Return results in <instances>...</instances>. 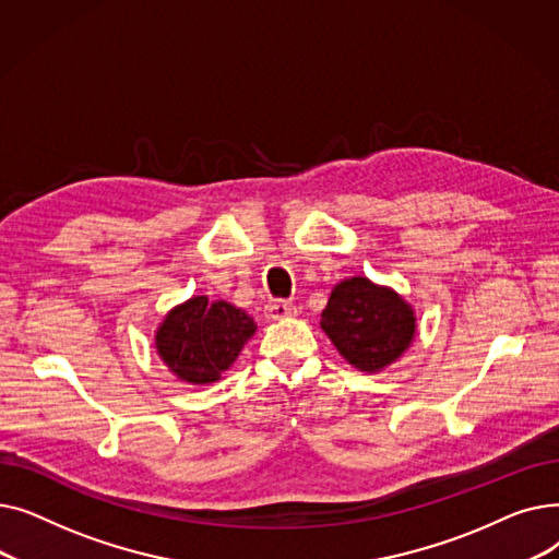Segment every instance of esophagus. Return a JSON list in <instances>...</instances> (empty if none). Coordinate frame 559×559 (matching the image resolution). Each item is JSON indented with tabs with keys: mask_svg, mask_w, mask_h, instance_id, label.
Returning <instances> with one entry per match:
<instances>
[{
	"mask_svg": "<svg viewBox=\"0 0 559 559\" xmlns=\"http://www.w3.org/2000/svg\"><path fill=\"white\" fill-rule=\"evenodd\" d=\"M264 314H267V319H285V317H292L297 314V306L289 304V301H270L267 306H264Z\"/></svg>",
	"mask_w": 559,
	"mask_h": 559,
	"instance_id": "esophagus-1",
	"label": "esophagus"
}]
</instances>
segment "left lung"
I'll list each match as a JSON object with an SVG mask.
<instances>
[{"label":"left lung","instance_id":"obj_1","mask_svg":"<svg viewBox=\"0 0 559 559\" xmlns=\"http://www.w3.org/2000/svg\"><path fill=\"white\" fill-rule=\"evenodd\" d=\"M321 329L348 365L376 373L413 344L417 317L394 289L354 276L333 287Z\"/></svg>","mask_w":559,"mask_h":559}]
</instances>
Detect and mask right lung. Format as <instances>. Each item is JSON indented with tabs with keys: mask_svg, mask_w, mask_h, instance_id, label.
Masks as SVG:
<instances>
[{
	"mask_svg": "<svg viewBox=\"0 0 559 559\" xmlns=\"http://www.w3.org/2000/svg\"><path fill=\"white\" fill-rule=\"evenodd\" d=\"M255 333V321L226 301L192 297L167 312L156 350L169 371L192 385L217 383Z\"/></svg>",
	"mask_w": 559,
	"mask_h": 559,
	"instance_id": "1",
	"label": "right lung"
}]
</instances>
